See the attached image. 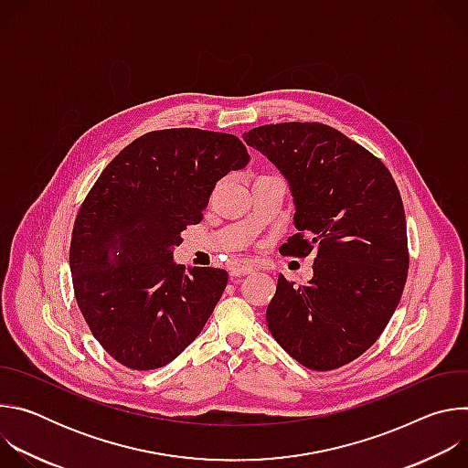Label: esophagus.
<instances>
[{"mask_svg": "<svg viewBox=\"0 0 468 468\" xmlns=\"http://www.w3.org/2000/svg\"><path fill=\"white\" fill-rule=\"evenodd\" d=\"M251 272H253V266H250V264H239V266H235V269H231L229 276L235 280V278H242V276L251 274Z\"/></svg>", "mask_w": 468, "mask_h": 468, "instance_id": "34e87169", "label": "esophagus"}]
</instances>
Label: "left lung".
I'll list each match as a JSON object with an SVG mask.
<instances>
[{
	"mask_svg": "<svg viewBox=\"0 0 468 468\" xmlns=\"http://www.w3.org/2000/svg\"><path fill=\"white\" fill-rule=\"evenodd\" d=\"M242 139L291 185L298 233L280 251L316 253L307 285L280 274L266 324L300 365L345 367L378 341L402 298L410 271L402 196L376 155L325 123H269Z\"/></svg>",
	"mask_w": 468,
	"mask_h": 468,
	"instance_id": "8db88e82",
	"label": "left lung"
}]
</instances>
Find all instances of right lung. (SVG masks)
Wrapping results in <instances>:
<instances>
[{
	"instance_id": "add662e5",
	"label": "right lung",
	"mask_w": 468,
	"mask_h": 468,
	"mask_svg": "<svg viewBox=\"0 0 468 468\" xmlns=\"http://www.w3.org/2000/svg\"><path fill=\"white\" fill-rule=\"evenodd\" d=\"M239 137L196 127L150 131L100 174L76 217L70 271L92 335L120 365L154 370L204 329L228 272L174 262L181 231L204 218L220 177L248 165Z\"/></svg>"
}]
</instances>
